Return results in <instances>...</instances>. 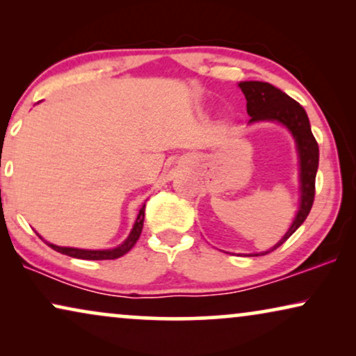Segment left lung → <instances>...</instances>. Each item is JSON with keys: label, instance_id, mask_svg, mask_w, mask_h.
Here are the masks:
<instances>
[{"label": "left lung", "instance_id": "1", "mask_svg": "<svg viewBox=\"0 0 356 356\" xmlns=\"http://www.w3.org/2000/svg\"><path fill=\"white\" fill-rule=\"evenodd\" d=\"M238 87H240L246 97V111L251 116L250 124L261 123V121H272V123L285 126L289 133L293 136L296 152H298L300 206L289 232L270 250L256 252V254H245L264 256L267 252L277 250L280 245H284L298 230V227L306 220V217H308L314 201V183L319 165V147L313 133H311L308 115H306L305 108L298 102L286 95L285 92L269 84V82L243 81L238 84Z\"/></svg>", "mask_w": 356, "mask_h": 356}]
</instances>
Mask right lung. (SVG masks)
<instances>
[{"mask_svg": "<svg viewBox=\"0 0 356 356\" xmlns=\"http://www.w3.org/2000/svg\"><path fill=\"white\" fill-rule=\"evenodd\" d=\"M144 211H145V204L140 207V211L138 213V217H136V222L133 228H131L128 238H126L121 245H118L116 248H110V250H81V248L58 246V245H53L50 241H45V243L51 248V250H55L58 252H61V254H66L70 257H77V259H87V261L118 259V257L124 256L126 252L136 245V241L139 240L140 232H143V225H144Z\"/></svg>", "mask_w": 356, "mask_h": 356, "instance_id": "right-lung-1", "label": "right lung"}]
</instances>
